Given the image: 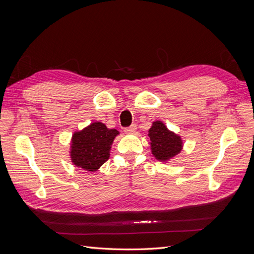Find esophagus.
I'll list each match as a JSON object with an SVG mask.
<instances>
[{
	"label": "esophagus",
	"mask_w": 254,
	"mask_h": 254,
	"mask_svg": "<svg viewBox=\"0 0 254 254\" xmlns=\"http://www.w3.org/2000/svg\"><path fill=\"white\" fill-rule=\"evenodd\" d=\"M124 131L126 132V133H129V134H131V133H134L135 131H136V125H131L130 127H127V128H125V130Z\"/></svg>",
	"instance_id": "1"
}]
</instances>
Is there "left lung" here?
I'll return each instance as SVG.
<instances>
[{
  "mask_svg": "<svg viewBox=\"0 0 254 254\" xmlns=\"http://www.w3.org/2000/svg\"><path fill=\"white\" fill-rule=\"evenodd\" d=\"M150 150L152 156L160 162H168L178 156L183 148L181 136L168 129L163 122H152L148 130Z\"/></svg>",
  "mask_w": 254,
  "mask_h": 254,
  "instance_id": "left-lung-1",
  "label": "left lung"
}]
</instances>
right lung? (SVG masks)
Returning a JSON list of instances; mask_svg holds the SVG:
<instances>
[{
	"mask_svg": "<svg viewBox=\"0 0 254 254\" xmlns=\"http://www.w3.org/2000/svg\"><path fill=\"white\" fill-rule=\"evenodd\" d=\"M120 132L109 129L104 123L94 122L72 135L71 162L83 171L94 173L110 157L112 143Z\"/></svg>",
	"mask_w": 254,
	"mask_h": 254,
	"instance_id": "1",
	"label": "right lung"
}]
</instances>
